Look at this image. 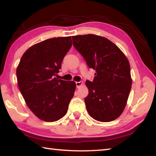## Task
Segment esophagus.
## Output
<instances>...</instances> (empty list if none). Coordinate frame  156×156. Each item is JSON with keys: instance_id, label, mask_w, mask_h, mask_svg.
<instances>
[{"instance_id": "1", "label": "esophagus", "mask_w": 156, "mask_h": 156, "mask_svg": "<svg viewBox=\"0 0 156 156\" xmlns=\"http://www.w3.org/2000/svg\"><path fill=\"white\" fill-rule=\"evenodd\" d=\"M83 84V81H79V82H76V87H80L82 85V84Z\"/></svg>"}]
</instances>
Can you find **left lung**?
Masks as SVG:
<instances>
[{"label":"left lung","instance_id":"obj_1","mask_svg":"<svg viewBox=\"0 0 156 156\" xmlns=\"http://www.w3.org/2000/svg\"><path fill=\"white\" fill-rule=\"evenodd\" d=\"M73 44L89 68L96 70L87 80V110L100 122H111L122 114L131 89L130 65L123 52L104 37L94 34L72 36Z\"/></svg>","mask_w":156,"mask_h":156}]
</instances>
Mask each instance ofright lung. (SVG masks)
<instances>
[{
    "label": "right lung",
    "mask_w": 156,
    "mask_h": 156,
    "mask_svg": "<svg viewBox=\"0 0 156 156\" xmlns=\"http://www.w3.org/2000/svg\"><path fill=\"white\" fill-rule=\"evenodd\" d=\"M71 36L49 38L30 47L16 69L18 87L27 107L39 119L54 122L67 113L76 83L57 79L72 47Z\"/></svg>",
    "instance_id": "add662e5"
}]
</instances>
